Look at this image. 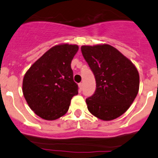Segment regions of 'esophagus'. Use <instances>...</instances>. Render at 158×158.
I'll return each instance as SVG.
<instances>
[{"label": "esophagus", "instance_id": "1", "mask_svg": "<svg viewBox=\"0 0 158 158\" xmlns=\"http://www.w3.org/2000/svg\"><path fill=\"white\" fill-rule=\"evenodd\" d=\"M78 87H79V89L81 91V90H82V89H83V83H79Z\"/></svg>", "mask_w": 158, "mask_h": 158}]
</instances>
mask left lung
Segmentation results:
<instances>
[{
	"instance_id": "1",
	"label": "left lung",
	"mask_w": 158,
	"mask_h": 158,
	"mask_svg": "<svg viewBox=\"0 0 158 158\" xmlns=\"http://www.w3.org/2000/svg\"><path fill=\"white\" fill-rule=\"evenodd\" d=\"M81 52L96 81V89L86 99L90 113L104 121L119 117L137 95L139 75L136 66L108 44L81 46Z\"/></svg>"
}]
</instances>
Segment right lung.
<instances>
[{
  "label": "right lung",
  "mask_w": 158,
  "mask_h": 158,
  "mask_svg": "<svg viewBox=\"0 0 158 158\" xmlns=\"http://www.w3.org/2000/svg\"><path fill=\"white\" fill-rule=\"evenodd\" d=\"M77 45L51 48L27 71L22 91L32 110L45 120H55L68 111L72 97L78 94L71 63Z\"/></svg>",
  "instance_id": "obj_1"
}]
</instances>
